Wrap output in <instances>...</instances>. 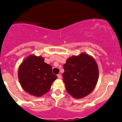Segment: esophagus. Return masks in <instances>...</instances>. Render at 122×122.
<instances>
[{"label": "esophagus", "mask_w": 122, "mask_h": 122, "mask_svg": "<svg viewBox=\"0 0 122 122\" xmlns=\"http://www.w3.org/2000/svg\"><path fill=\"white\" fill-rule=\"evenodd\" d=\"M57 77H58L59 79H61V74H58L57 75Z\"/></svg>", "instance_id": "obj_1"}]
</instances>
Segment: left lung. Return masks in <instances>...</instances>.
I'll list each match as a JSON object with an SVG mask.
<instances>
[{
    "mask_svg": "<svg viewBox=\"0 0 122 122\" xmlns=\"http://www.w3.org/2000/svg\"><path fill=\"white\" fill-rule=\"evenodd\" d=\"M63 80L67 92L80 99L92 92L97 83L99 69L96 61L87 53L68 58L63 65Z\"/></svg>",
    "mask_w": 122,
    "mask_h": 122,
    "instance_id": "8db88e82",
    "label": "left lung"
}]
</instances>
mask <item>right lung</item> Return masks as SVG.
<instances>
[{"instance_id":"right-lung-1","label":"right lung","mask_w":122,"mask_h":122,"mask_svg":"<svg viewBox=\"0 0 122 122\" xmlns=\"http://www.w3.org/2000/svg\"><path fill=\"white\" fill-rule=\"evenodd\" d=\"M52 66L42 56L31 55L22 61L18 71L20 83L25 92L33 96L42 97L51 89L57 78Z\"/></svg>"}]
</instances>
